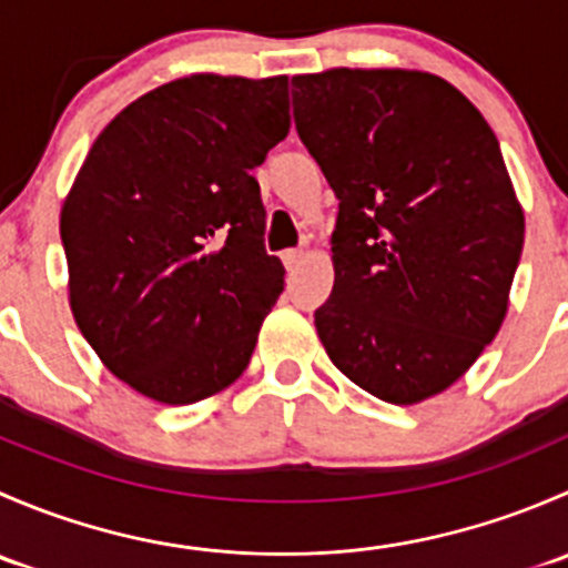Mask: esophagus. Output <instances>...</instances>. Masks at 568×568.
Masks as SVG:
<instances>
[{"instance_id": "obj_1", "label": "esophagus", "mask_w": 568, "mask_h": 568, "mask_svg": "<svg viewBox=\"0 0 568 568\" xmlns=\"http://www.w3.org/2000/svg\"><path fill=\"white\" fill-rule=\"evenodd\" d=\"M302 257H305V252H302V250H285V252H283L285 268H288V272H294V268H300Z\"/></svg>"}]
</instances>
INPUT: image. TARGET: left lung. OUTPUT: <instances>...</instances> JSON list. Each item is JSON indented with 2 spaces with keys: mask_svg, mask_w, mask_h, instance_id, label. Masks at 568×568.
<instances>
[{
  "mask_svg": "<svg viewBox=\"0 0 568 568\" xmlns=\"http://www.w3.org/2000/svg\"><path fill=\"white\" fill-rule=\"evenodd\" d=\"M291 84L300 140L341 200L321 343L363 390L420 404L506 318L525 214L500 142L434 73L329 68Z\"/></svg>",
  "mask_w": 568,
  "mask_h": 568,
  "instance_id": "8db88e82",
  "label": "left lung"
}]
</instances>
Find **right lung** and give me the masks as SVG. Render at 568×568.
Segmentation results:
<instances>
[{"label":"right lung","instance_id":"add662e5","mask_svg":"<svg viewBox=\"0 0 568 568\" xmlns=\"http://www.w3.org/2000/svg\"><path fill=\"white\" fill-rule=\"evenodd\" d=\"M291 129L288 77L192 73L129 104L62 203L68 296L118 379L183 406L244 374L283 263L252 170Z\"/></svg>","mask_w":568,"mask_h":568}]
</instances>
